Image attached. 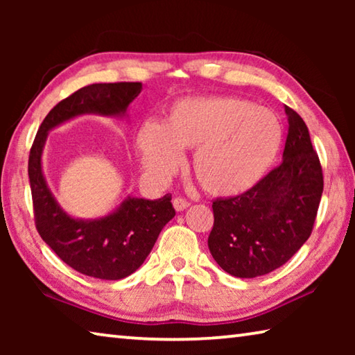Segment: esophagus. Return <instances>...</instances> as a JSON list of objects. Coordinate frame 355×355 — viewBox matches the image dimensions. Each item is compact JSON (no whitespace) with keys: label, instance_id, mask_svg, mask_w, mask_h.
I'll return each mask as SVG.
<instances>
[{"label":"esophagus","instance_id":"1","mask_svg":"<svg viewBox=\"0 0 355 355\" xmlns=\"http://www.w3.org/2000/svg\"><path fill=\"white\" fill-rule=\"evenodd\" d=\"M189 207V202L183 199V197H175L173 199V208L177 209V211H183V209H186Z\"/></svg>","mask_w":355,"mask_h":355}]
</instances>
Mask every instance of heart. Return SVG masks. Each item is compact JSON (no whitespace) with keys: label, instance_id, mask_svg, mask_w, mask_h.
<instances>
[{"label":"heart","instance_id":"obj_1","mask_svg":"<svg viewBox=\"0 0 355 355\" xmlns=\"http://www.w3.org/2000/svg\"><path fill=\"white\" fill-rule=\"evenodd\" d=\"M282 125L268 107L235 97L186 98L172 107L163 127L146 123L137 146L147 169L171 175L180 150H194L192 172L213 196L252 188L277 155Z\"/></svg>","mask_w":355,"mask_h":355}]
</instances>
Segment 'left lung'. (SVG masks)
I'll return each instance as SVG.
<instances>
[{"mask_svg":"<svg viewBox=\"0 0 355 355\" xmlns=\"http://www.w3.org/2000/svg\"><path fill=\"white\" fill-rule=\"evenodd\" d=\"M288 135L282 163L243 194L213 202L208 248L230 275L272 272L302 248L313 230L324 180L302 117L285 106Z\"/></svg>","mask_w":355,"mask_h":355,"instance_id":"1","label":"left lung"}]
</instances>
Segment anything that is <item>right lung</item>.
Masks as SVG:
<instances>
[{
    "instance_id": "obj_1",
    "label": "right lung",
    "mask_w": 355,
    "mask_h": 355,
    "mask_svg": "<svg viewBox=\"0 0 355 355\" xmlns=\"http://www.w3.org/2000/svg\"><path fill=\"white\" fill-rule=\"evenodd\" d=\"M141 83H100L78 89L53 107L35 135L28 161L34 220L42 239L75 271L101 280L133 274L153 249L163 227L175 216L172 196L158 200L127 199L117 211L97 220L65 214L42 173V150L48 131L86 112L120 116L141 94Z\"/></svg>"
}]
</instances>
